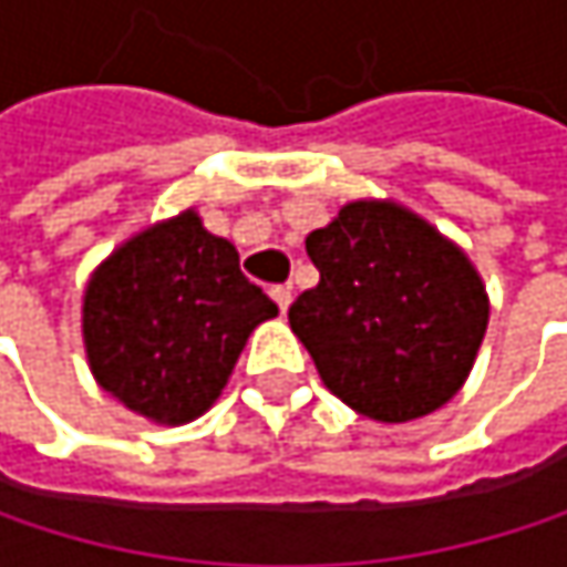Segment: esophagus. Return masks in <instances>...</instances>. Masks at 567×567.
Segmentation results:
<instances>
[{"label": "esophagus", "mask_w": 567, "mask_h": 567, "mask_svg": "<svg viewBox=\"0 0 567 567\" xmlns=\"http://www.w3.org/2000/svg\"><path fill=\"white\" fill-rule=\"evenodd\" d=\"M272 298H276V305H279V311H288V305H291V288L288 285H276L272 288Z\"/></svg>", "instance_id": "1"}]
</instances>
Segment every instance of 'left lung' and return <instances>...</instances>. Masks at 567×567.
I'll return each instance as SVG.
<instances>
[{
  "instance_id": "obj_1",
  "label": "left lung",
  "mask_w": 567,
  "mask_h": 567,
  "mask_svg": "<svg viewBox=\"0 0 567 567\" xmlns=\"http://www.w3.org/2000/svg\"><path fill=\"white\" fill-rule=\"evenodd\" d=\"M318 285L288 308L324 388L351 410L406 423L463 388L489 324L466 252L391 199H358L308 233Z\"/></svg>"
}]
</instances>
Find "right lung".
<instances>
[{
  "label": "right lung",
  "instance_id": "right-lung-1",
  "mask_svg": "<svg viewBox=\"0 0 567 567\" xmlns=\"http://www.w3.org/2000/svg\"><path fill=\"white\" fill-rule=\"evenodd\" d=\"M276 301L239 269L233 243L196 209L117 246L84 288L81 331L94 381L154 423H189L223 394Z\"/></svg>",
  "mask_w": 567,
  "mask_h": 567
}]
</instances>
